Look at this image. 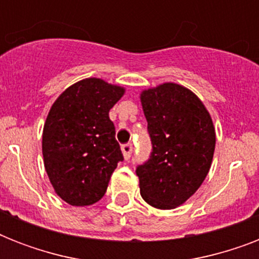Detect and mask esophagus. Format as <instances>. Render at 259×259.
I'll return each instance as SVG.
<instances>
[{
    "mask_svg": "<svg viewBox=\"0 0 259 259\" xmlns=\"http://www.w3.org/2000/svg\"><path fill=\"white\" fill-rule=\"evenodd\" d=\"M121 149L125 160H129L130 156H132V152H133V145H132V144H125V145H122Z\"/></svg>",
    "mask_w": 259,
    "mask_h": 259,
    "instance_id": "1",
    "label": "esophagus"
}]
</instances>
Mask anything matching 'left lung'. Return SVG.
Returning a JSON list of instances; mask_svg holds the SVG:
<instances>
[{"label": "left lung", "mask_w": 259, "mask_h": 259, "mask_svg": "<svg viewBox=\"0 0 259 259\" xmlns=\"http://www.w3.org/2000/svg\"><path fill=\"white\" fill-rule=\"evenodd\" d=\"M140 99L153 146L136 170L140 192L154 208L173 209L208 175L217 142L212 118L196 94L177 83L142 90Z\"/></svg>", "instance_id": "left-lung-1"}]
</instances>
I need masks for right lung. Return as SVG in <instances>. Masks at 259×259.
Segmentation results:
<instances>
[{
	"label": "right lung",
	"mask_w": 259,
	"mask_h": 259,
	"mask_svg": "<svg viewBox=\"0 0 259 259\" xmlns=\"http://www.w3.org/2000/svg\"><path fill=\"white\" fill-rule=\"evenodd\" d=\"M125 87L86 78L66 89L51 106L42 129L44 166L55 192L84 207L103 197L123 160L109 111Z\"/></svg>",
	"instance_id": "obj_1"
}]
</instances>
